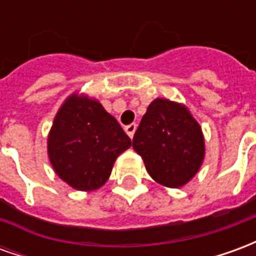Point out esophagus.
<instances>
[{
  "instance_id": "esophagus-1",
  "label": "esophagus",
  "mask_w": 256,
  "mask_h": 256,
  "mask_svg": "<svg viewBox=\"0 0 256 256\" xmlns=\"http://www.w3.org/2000/svg\"><path fill=\"white\" fill-rule=\"evenodd\" d=\"M136 128H137V124H136V123H132V124H128V126L124 128V132L128 133V136L130 138H133L134 133H136Z\"/></svg>"
}]
</instances>
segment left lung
Masks as SVG:
<instances>
[{
    "instance_id": "obj_1",
    "label": "left lung",
    "mask_w": 256,
    "mask_h": 256,
    "mask_svg": "<svg viewBox=\"0 0 256 256\" xmlns=\"http://www.w3.org/2000/svg\"><path fill=\"white\" fill-rule=\"evenodd\" d=\"M133 148L156 182L180 188L192 180L204 159V137L189 110L167 98L150 104L134 134Z\"/></svg>"
}]
</instances>
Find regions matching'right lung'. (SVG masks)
Instances as JSON below:
<instances>
[{
    "mask_svg": "<svg viewBox=\"0 0 256 256\" xmlns=\"http://www.w3.org/2000/svg\"><path fill=\"white\" fill-rule=\"evenodd\" d=\"M130 145L132 140L98 101L71 94L54 116L48 155L64 182L90 192L106 182L116 158Z\"/></svg>",
    "mask_w": 256,
    "mask_h": 256,
    "instance_id": "obj_1",
    "label": "right lung"
}]
</instances>
